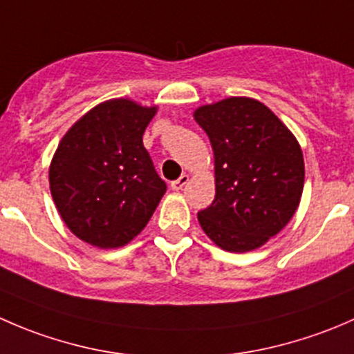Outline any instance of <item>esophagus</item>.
Instances as JSON below:
<instances>
[{
  "label": "esophagus",
  "instance_id": "obj_1",
  "mask_svg": "<svg viewBox=\"0 0 354 354\" xmlns=\"http://www.w3.org/2000/svg\"><path fill=\"white\" fill-rule=\"evenodd\" d=\"M188 180H190V178H188V174H181L180 178H178V180H174V181H171V188H173V190H181V188L185 187V185L188 183Z\"/></svg>",
  "mask_w": 354,
  "mask_h": 354
}]
</instances>
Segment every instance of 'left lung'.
Listing matches in <instances>:
<instances>
[{
  "mask_svg": "<svg viewBox=\"0 0 354 354\" xmlns=\"http://www.w3.org/2000/svg\"><path fill=\"white\" fill-rule=\"evenodd\" d=\"M216 164V197L198 212L207 236L227 252L255 250L296 212L305 183L299 144L262 102L230 97L195 111Z\"/></svg>",
  "mask_w": 354,
  "mask_h": 354,
  "instance_id": "left-lung-1",
  "label": "left lung"
}]
</instances>
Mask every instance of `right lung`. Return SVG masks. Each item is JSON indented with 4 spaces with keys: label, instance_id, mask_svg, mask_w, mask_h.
Listing matches in <instances>:
<instances>
[{
    "label": "right lung",
    "instance_id": "obj_1",
    "mask_svg": "<svg viewBox=\"0 0 354 354\" xmlns=\"http://www.w3.org/2000/svg\"><path fill=\"white\" fill-rule=\"evenodd\" d=\"M156 108L128 99L102 102L59 142L49 167L51 195L71 233L99 248L133 240L166 194L144 147Z\"/></svg>",
    "mask_w": 354,
    "mask_h": 354
}]
</instances>
